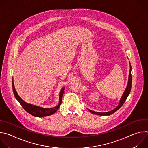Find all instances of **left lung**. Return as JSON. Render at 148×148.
Wrapping results in <instances>:
<instances>
[{"mask_svg":"<svg viewBox=\"0 0 148 148\" xmlns=\"http://www.w3.org/2000/svg\"><path fill=\"white\" fill-rule=\"evenodd\" d=\"M130 73H129V78H128V84H127V86H126V88L124 91V92L123 93L120 101H119V103L118 105V106L114 108V110L108 111V112H95L94 111H92L90 109H88V110L95 115H110L112 114H114L115 112H116L117 110H118L122 106V105L123 104V103L125 102V101H126V98L128 97L129 94H130L131 92V86H132V75H131V70H132V67H131V63L130 62Z\"/></svg>","mask_w":148,"mask_h":148,"instance_id":"1","label":"left lung"}]
</instances>
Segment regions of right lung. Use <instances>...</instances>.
I'll return each mask as SVG.
<instances>
[{"instance_id":"add662e5","label":"right lung","mask_w":148,"mask_h":148,"mask_svg":"<svg viewBox=\"0 0 148 148\" xmlns=\"http://www.w3.org/2000/svg\"><path fill=\"white\" fill-rule=\"evenodd\" d=\"M12 87H13V93L15 96V98L18 101V102L20 103L21 105H22V107L25 109L26 111H27L28 113H29L30 114H31L32 115L35 117H44V116H50L56 113V111L59 108L60 105L61 103L63 93H64V91L65 90V87H63L61 88L59 94V102L57 105H56L55 107L45 108L37 106V105L27 103L21 98L16 91V89L14 86L13 79L12 82Z\"/></svg>"}]
</instances>
